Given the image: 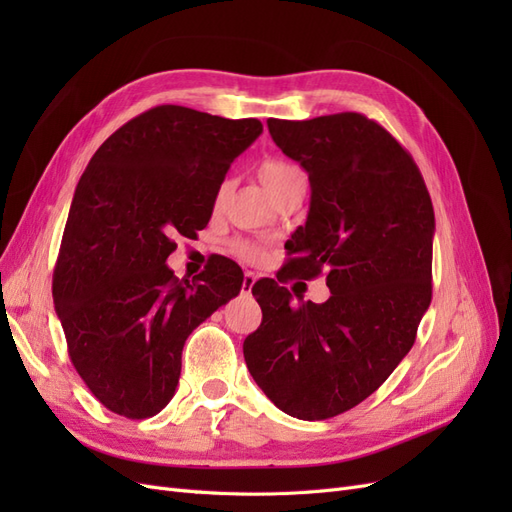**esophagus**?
Masks as SVG:
<instances>
[{
    "label": "esophagus",
    "mask_w": 512,
    "mask_h": 512,
    "mask_svg": "<svg viewBox=\"0 0 512 512\" xmlns=\"http://www.w3.org/2000/svg\"><path fill=\"white\" fill-rule=\"evenodd\" d=\"M256 280H258V275L256 273H252V271H245L243 273V292H250L252 288H254V284H256Z\"/></svg>",
    "instance_id": "34e87169"
}]
</instances>
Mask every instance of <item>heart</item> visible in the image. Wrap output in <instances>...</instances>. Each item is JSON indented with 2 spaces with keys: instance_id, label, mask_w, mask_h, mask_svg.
<instances>
[{
  "instance_id": "b5f03b06",
  "label": "heart",
  "mask_w": 512,
  "mask_h": 512,
  "mask_svg": "<svg viewBox=\"0 0 512 512\" xmlns=\"http://www.w3.org/2000/svg\"><path fill=\"white\" fill-rule=\"evenodd\" d=\"M258 177L262 183L267 185V190L273 196L284 192L288 185L297 179H307L305 170L299 164L288 162V160H265L258 166ZM228 190H230V181L226 179L218 188V194H215V203L220 205L226 198ZM232 252H235L239 258L250 260V262H256L262 258V247L256 243H250V241H235L232 243Z\"/></svg>"
}]
</instances>
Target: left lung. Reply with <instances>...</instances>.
Returning a JSON list of instances; mask_svg holds the SVG:
<instances>
[{
    "label": "left lung",
    "instance_id": "obj_1",
    "mask_svg": "<svg viewBox=\"0 0 512 512\" xmlns=\"http://www.w3.org/2000/svg\"><path fill=\"white\" fill-rule=\"evenodd\" d=\"M309 175L312 203L292 232L288 273L327 271L331 297L292 305L256 282L260 327L245 337L252 378L282 412L322 421L361 404L410 352L431 303V198L410 153L361 113L267 121Z\"/></svg>",
    "mask_w": 512,
    "mask_h": 512
}]
</instances>
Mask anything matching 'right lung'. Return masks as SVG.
<instances>
[{
  "mask_svg": "<svg viewBox=\"0 0 512 512\" xmlns=\"http://www.w3.org/2000/svg\"><path fill=\"white\" fill-rule=\"evenodd\" d=\"M262 132L258 119H226L162 104L106 138L76 185L53 303L74 369L104 408L156 416L175 395L185 339L243 286L220 256L192 282L166 258L175 237L211 218L230 164Z\"/></svg>",
  "mask_w": 512,
  "mask_h": 512,
  "instance_id": "obj_1",
  "label": "right lung"
}]
</instances>
